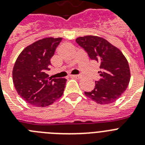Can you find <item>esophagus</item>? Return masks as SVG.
<instances>
[{
	"label": "esophagus",
	"mask_w": 145,
	"mask_h": 145,
	"mask_svg": "<svg viewBox=\"0 0 145 145\" xmlns=\"http://www.w3.org/2000/svg\"><path fill=\"white\" fill-rule=\"evenodd\" d=\"M72 77L74 78L79 79V78H81V76L80 75H72Z\"/></svg>",
	"instance_id": "obj_1"
}]
</instances>
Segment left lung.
Masks as SVG:
<instances>
[{
  "mask_svg": "<svg viewBox=\"0 0 145 145\" xmlns=\"http://www.w3.org/2000/svg\"><path fill=\"white\" fill-rule=\"evenodd\" d=\"M76 42L92 60L98 62L101 78L95 81V89L85 91L86 97L99 104H109L120 98L131 79L129 64L121 50L109 42L97 36L78 37Z\"/></svg>",
  "mask_w": 145,
  "mask_h": 145,
  "instance_id": "1",
  "label": "left lung"
}]
</instances>
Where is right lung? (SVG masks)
<instances>
[{"mask_svg":"<svg viewBox=\"0 0 145 145\" xmlns=\"http://www.w3.org/2000/svg\"><path fill=\"white\" fill-rule=\"evenodd\" d=\"M62 38L48 37L27 46L17 57L12 71L18 95L30 105L45 107L64 93L67 79L50 78V59Z\"/></svg>","mask_w":145,"mask_h":145,"instance_id":"right-lung-1","label":"right lung"}]
</instances>
